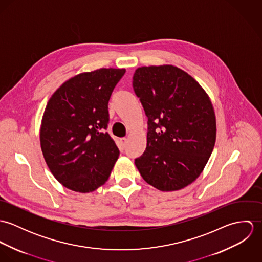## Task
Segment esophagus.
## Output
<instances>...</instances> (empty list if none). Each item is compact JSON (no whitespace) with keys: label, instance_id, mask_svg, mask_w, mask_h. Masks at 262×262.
<instances>
[{"label":"esophagus","instance_id":"esophagus-1","mask_svg":"<svg viewBox=\"0 0 262 262\" xmlns=\"http://www.w3.org/2000/svg\"><path fill=\"white\" fill-rule=\"evenodd\" d=\"M126 145H127V139H126V138H121V139H120V147H121L122 149H125Z\"/></svg>","mask_w":262,"mask_h":262}]
</instances>
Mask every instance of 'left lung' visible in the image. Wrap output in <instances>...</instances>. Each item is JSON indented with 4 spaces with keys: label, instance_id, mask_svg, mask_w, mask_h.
Returning <instances> with one entry per match:
<instances>
[{
    "label": "left lung",
    "instance_id": "8db88e82",
    "mask_svg": "<svg viewBox=\"0 0 262 262\" xmlns=\"http://www.w3.org/2000/svg\"><path fill=\"white\" fill-rule=\"evenodd\" d=\"M132 83L148 119L146 149L135 159L136 167L159 190L187 187L203 171L216 141L208 95L173 66L138 68Z\"/></svg>",
    "mask_w": 262,
    "mask_h": 262
}]
</instances>
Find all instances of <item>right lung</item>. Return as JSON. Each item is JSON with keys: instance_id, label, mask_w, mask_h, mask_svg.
I'll use <instances>...</instances> for the list:
<instances>
[{"instance_id": "1", "label": "right lung", "mask_w": 262, "mask_h": 262, "mask_svg": "<svg viewBox=\"0 0 262 262\" xmlns=\"http://www.w3.org/2000/svg\"><path fill=\"white\" fill-rule=\"evenodd\" d=\"M125 70L100 69L67 80L49 99L40 128L41 149L54 178L90 192L109 179L120 151L106 132L108 103Z\"/></svg>"}]
</instances>
